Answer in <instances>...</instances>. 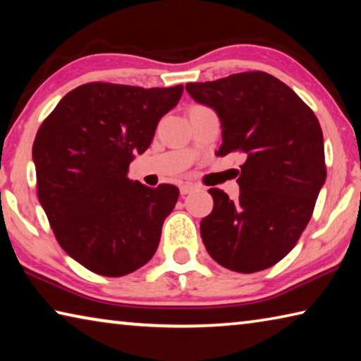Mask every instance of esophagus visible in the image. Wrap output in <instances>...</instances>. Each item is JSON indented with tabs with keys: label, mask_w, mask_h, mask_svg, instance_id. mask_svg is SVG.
Here are the masks:
<instances>
[{
	"label": "esophagus",
	"mask_w": 361,
	"mask_h": 361,
	"mask_svg": "<svg viewBox=\"0 0 361 361\" xmlns=\"http://www.w3.org/2000/svg\"><path fill=\"white\" fill-rule=\"evenodd\" d=\"M194 189H195V185H192V183H183V185L180 186V192L183 195H186L189 192H192Z\"/></svg>",
	"instance_id": "1"
}]
</instances>
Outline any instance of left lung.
<instances>
[{"mask_svg": "<svg viewBox=\"0 0 361 361\" xmlns=\"http://www.w3.org/2000/svg\"><path fill=\"white\" fill-rule=\"evenodd\" d=\"M186 90L221 121L216 154L247 156L237 178L239 199L209 189L213 210L200 221L204 245L231 271H264L296 245L326 180L319 119L288 85L264 71L189 82Z\"/></svg>", "mask_w": 361, "mask_h": 361, "instance_id": "left-lung-1", "label": "left lung"}]
</instances>
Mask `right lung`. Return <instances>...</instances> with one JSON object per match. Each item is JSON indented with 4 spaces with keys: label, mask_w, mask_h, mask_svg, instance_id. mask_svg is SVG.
I'll return each mask as SVG.
<instances>
[{
    "label": "right lung",
    "mask_w": 361,
    "mask_h": 361,
    "mask_svg": "<svg viewBox=\"0 0 361 361\" xmlns=\"http://www.w3.org/2000/svg\"><path fill=\"white\" fill-rule=\"evenodd\" d=\"M181 94V84H82L59 102L36 133L39 204L60 247L99 276H127L156 253L180 191L166 183L152 189L127 173Z\"/></svg>",
    "instance_id": "right-lung-1"
}]
</instances>
